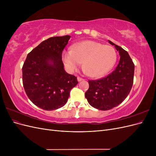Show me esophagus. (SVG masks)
Returning a JSON list of instances; mask_svg holds the SVG:
<instances>
[{
    "mask_svg": "<svg viewBox=\"0 0 156 156\" xmlns=\"http://www.w3.org/2000/svg\"><path fill=\"white\" fill-rule=\"evenodd\" d=\"M83 80H84L83 78H81V77H77V81H79V82H80V81H83Z\"/></svg>",
    "mask_w": 156,
    "mask_h": 156,
    "instance_id": "1",
    "label": "esophagus"
}]
</instances>
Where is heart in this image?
<instances>
[{
    "label": "heart",
    "instance_id": "b5f03b06",
    "mask_svg": "<svg viewBox=\"0 0 156 156\" xmlns=\"http://www.w3.org/2000/svg\"><path fill=\"white\" fill-rule=\"evenodd\" d=\"M116 52L110 45L87 40L75 45L72 50L64 51L62 60L65 66L71 72L83 64V69L88 76L100 77L115 65Z\"/></svg>",
    "mask_w": 156,
    "mask_h": 156
}]
</instances>
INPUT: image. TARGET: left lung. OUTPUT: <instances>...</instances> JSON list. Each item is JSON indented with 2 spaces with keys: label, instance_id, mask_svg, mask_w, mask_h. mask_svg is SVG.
Here are the masks:
<instances>
[{
  "label": "left lung",
  "instance_id": "left-lung-1",
  "mask_svg": "<svg viewBox=\"0 0 156 156\" xmlns=\"http://www.w3.org/2000/svg\"><path fill=\"white\" fill-rule=\"evenodd\" d=\"M115 45L120 56L116 69L105 77L88 80L89 88L85 98L92 107L101 111L114 108L128 96L133 86L135 65L128 53L121 47L108 40Z\"/></svg>",
  "mask_w": 156,
  "mask_h": 156
}]
</instances>
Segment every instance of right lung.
<instances>
[{
  "mask_svg": "<svg viewBox=\"0 0 156 156\" xmlns=\"http://www.w3.org/2000/svg\"><path fill=\"white\" fill-rule=\"evenodd\" d=\"M70 36L51 37L28 54L22 68L23 84L30 100L45 111H53L66 103L77 77L64 69L62 51Z\"/></svg>",
  "mask_w": 156,
  "mask_h": 156,
  "instance_id": "obj_1",
  "label": "right lung"
}]
</instances>
